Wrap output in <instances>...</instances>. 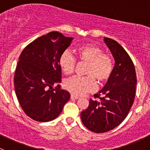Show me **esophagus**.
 Instances as JSON below:
<instances>
[{
  "mask_svg": "<svg viewBox=\"0 0 150 150\" xmlns=\"http://www.w3.org/2000/svg\"><path fill=\"white\" fill-rule=\"evenodd\" d=\"M70 98H71V99H79V97H78V96H75V95H71V96H70Z\"/></svg>",
  "mask_w": 150,
  "mask_h": 150,
  "instance_id": "obj_1",
  "label": "esophagus"
}]
</instances>
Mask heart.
Listing matches in <instances>:
<instances>
[{"instance_id":"heart-1","label":"heart","mask_w":150,"mask_h":150,"mask_svg":"<svg viewBox=\"0 0 150 150\" xmlns=\"http://www.w3.org/2000/svg\"><path fill=\"white\" fill-rule=\"evenodd\" d=\"M76 59L80 64H86L83 74L86 76L73 77L67 80L64 88L72 94L82 96L93 91L96 81L102 86L108 81L113 72L114 63L110 56L104 54L103 49L95 45H85L76 51ZM59 64L66 75L73 73L76 60L72 53L64 51L60 55Z\"/></svg>"}]
</instances>
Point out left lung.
Wrapping results in <instances>:
<instances>
[{"instance_id": "8db88e82", "label": "left lung", "mask_w": 150, "mask_h": 150, "mask_svg": "<svg viewBox=\"0 0 150 150\" xmlns=\"http://www.w3.org/2000/svg\"><path fill=\"white\" fill-rule=\"evenodd\" d=\"M115 63L111 77L102 90L94 94L99 100H89L81 114L85 126L95 133H104L120 125L126 117L134 102L137 74L128 53L111 38H104Z\"/></svg>"}]
</instances>
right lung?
Listing matches in <instances>:
<instances>
[{
    "mask_svg": "<svg viewBox=\"0 0 150 150\" xmlns=\"http://www.w3.org/2000/svg\"><path fill=\"white\" fill-rule=\"evenodd\" d=\"M72 38L50 32L25 48L14 75V88L25 114L38 122H48L62 112L70 94L57 85L61 83L60 55L69 46Z\"/></svg>",
    "mask_w": 150,
    "mask_h": 150,
    "instance_id": "obj_1",
    "label": "right lung"
}]
</instances>
